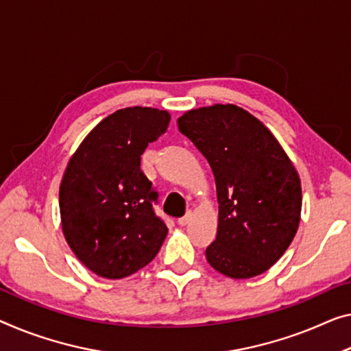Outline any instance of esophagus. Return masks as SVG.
I'll list each match as a JSON object with an SVG mask.
<instances>
[{
    "label": "esophagus",
    "mask_w": 351,
    "mask_h": 351,
    "mask_svg": "<svg viewBox=\"0 0 351 351\" xmlns=\"http://www.w3.org/2000/svg\"><path fill=\"white\" fill-rule=\"evenodd\" d=\"M191 221H192V213L189 211V213L186 214V216H182V217L178 219V223H180V226L184 227V226H187V223H189Z\"/></svg>",
    "instance_id": "esophagus-1"
}]
</instances>
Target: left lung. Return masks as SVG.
Masks as SVG:
<instances>
[{
    "instance_id": "1",
    "label": "left lung",
    "mask_w": 351,
    "mask_h": 351,
    "mask_svg": "<svg viewBox=\"0 0 351 351\" xmlns=\"http://www.w3.org/2000/svg\"><path fill=\"white\" fill-rule=\"evenodd\" d=\"M178 128L216 180L219 226L208 263L232 279L265 273L300 226L301 181L289 156L263 123L233 104L186 112Z\"/></svg>"
}]
</instances>
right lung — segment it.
Masks as SVG:
<instances>
[{
  "label": "right lung",
  "mask_w": 351,
  "mask_h": 351,
  "mask_svg": "<svg viewBox=\"0 0 351 351\" xmlns=\"http://www.w3.org/2000/svg\"><path fill=\"white\" fill-rule=\"evenodd\" d=\"M170 114L128 107L108 114L72 156L60 186L62 233L97 276L123 279L158 255L167 237L158 192L140 169L146 146L165 134Z\"/></svg>",
  "instance_id": "1"
}]
</instances>
